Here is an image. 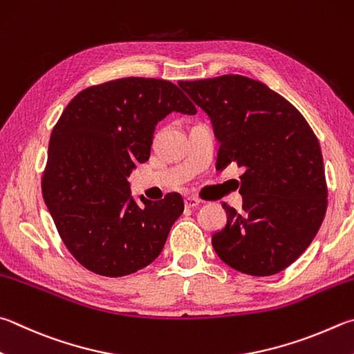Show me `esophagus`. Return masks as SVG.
<instances>
[{"label":"esophagus","mask_w":354,"mask_h":354,"mask_svg":"<svg viewBox=\"0 0 354 354\" xmlns=\"http://www.w3.org/2000/svg\"><path fill=\"white\" fill-rule=\"evenodd\" d=\"M203 201L199 198H196V196H192V195H189V196H185L184 198V204H185V207H196V205H199L201 204Z\"/></svg>","instance_id":"1"}]
</instances>
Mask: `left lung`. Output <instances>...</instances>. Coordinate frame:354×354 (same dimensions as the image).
<instances>
[{
    "label": "left lung",
    "mask_w": 354,
    "mask_h": 354,
    "mask_svg": "<svg viewBox=\"0 0 354 354\" xmlns=\"http://www.w3.org/2000/svg\"><path fill=\"white\" fill-rule=\"evenodd\" d=\"M207 113L220 142L216 169L243 167V210L223 204L227 224L212 235L218 257L243 274L266 277L310 246L326 212L319 140L295 106L265 83L239 74L179 82Z\"/></svg>",
    "instance_id": "left-lung-1"
}]
</instances>
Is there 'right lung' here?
I'll return each mask as SVG.
<instances>
[{"label":"right lung","mask_w":354,"mask_h":354,"mask_svg":"<svg viewBox=\"0 0 354 354\" xmlns=\"http://www.w3.org/2000/svg\"><path fill=\"white\" fill-rule=\"evenodd\" d=\"M196 114L175 83L127 77L83 89L49 140L41 190L55 227L88 271L122 277L150 265L184 210L183 196L160 201L130 192L131 170L150 158L159 120Z\"/></svg>","instance_id":"1"}]
</instances>
